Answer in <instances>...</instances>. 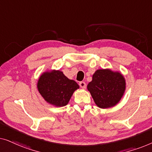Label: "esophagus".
<instances>
[{
  "mask_svg": "<svg viewBox=\"0 0 152 152\" xmlns=\"http://www.w3.org/2000/svg\"><path fill=\"white\" fill-rule=\"evenodd\" d=\"M80 86L82 88H85L86 86V84L84 82H80Z\"/></svg>",
  "mask_w": 152,
  "mask_h": 152,
  "instance_id": "34e87169",
  "label": "esophagus"
}]
</instances>
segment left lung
I'll list each match as a JSON object with an SVG mask.
<instances>
[{
    "instance_id": "obj_1",
    "label": "left lung",
    "mask_w": 152,
    "mask_h": 152,
    "mask_svg": "<svg viewBox=\"0 0 152 152\" xmlns=\"http://www.w3.org/2000/svg\"><path fill=\"white\" fill-rule=\"evenodd\" d=\"M95 104L100 109L115 107L123 97L126 80L123 75L109 68L98 69L87 85Z\"/></svg>"
}]
</instances>
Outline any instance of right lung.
Masks as SVG:
<instances>
[{
  "instance_id": "obj_1",
  "label": "right lung",
  "mask_w": 152,
  "mask_h": 152,
  "mask_svg": "<svg viewBox=\"0 0 152 152\" xmlns=\"http://www.w3.org/2000/svg\"><path fill=\"white\" fill-rule=\"evenodd\" d=\"M80 86L59 70L43 72L37 82L39 93L47 103L56 107L67 105L72 94Z\"/></svg>"
}]
</instances>
